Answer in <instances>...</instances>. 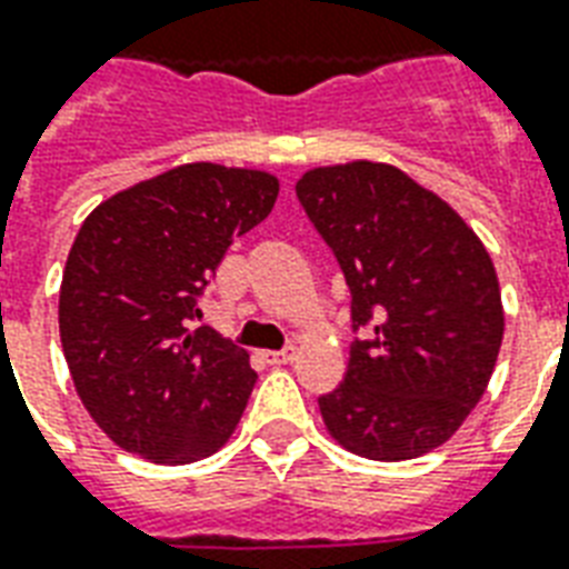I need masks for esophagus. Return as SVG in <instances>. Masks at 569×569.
Instances as JSON below:
<instances>
[{
    "label": "esophagus",
    "instance_id": "esophagus-1",
    "mask_svg": "<svg viewBox=\"0 0 569 569\" xmlns=\"http://www.w3.org/2000/svg\"><path fill=\"white\" fill-rule=\"evenodd\" d=\"M296 359V347H286L280 352H264V361L268 365H289V361Z\"/></svg>",
    "mask_w": 569,
    "mask_h": 569
}]
</instances>
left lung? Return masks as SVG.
<instances>
[{"label": "left lung", "instance_id": "left-lung-1", "mask_svg": "<svg viewBox=\"0 0 569 569\" xmlns=\"http://www.w3.org/2000/svg\"><path fill=\"white\" fill-rule=\"evenodd\" d=\"M298 201L352 296L347 377L319 398L328 435L370 461H407L456 435L503 340L491 256L456 210L401 168H310Z\"/></svg>", "mask_w": 569, "mask_h": 569}]
</instances>
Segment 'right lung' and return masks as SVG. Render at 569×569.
<instances>
[{"label": "right lung", "mask_w": 569, "mask_h": 569, "mask_svg": "<svg viewBox=\"0 0 569 569\" xmlns=\"http://www.w3.org/2000/svg\"><path fill=\"white\" fill-rule=\"evenodd\" d=\"M277 192L268 171L187 162L83 220L62 271V352L92 422L126 452L189 465L241 422L256 386L247 349L189 326L229 243Z\"/></svg>", "instance_id": "add662e5"}]
</instances>
